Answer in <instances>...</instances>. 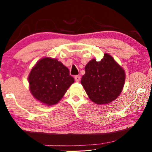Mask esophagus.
<instances>
[{
	"label": "esophagus",
	"mask_w": 152,
	"mask_h": 152,
	"mask_svg": "<svg viewBox=\"0 0 152 152\" xmlns=\"http://www.w3.org/2000/svg\"><path fill=\"white\" fill-rule=\"evenodd\" d=\"M80 76H79V75H77V76H75V77H74V79H75V80L76 81V82H80Z\"/></svg>",
	"instance_id": "obj_1"
}]
</instances>
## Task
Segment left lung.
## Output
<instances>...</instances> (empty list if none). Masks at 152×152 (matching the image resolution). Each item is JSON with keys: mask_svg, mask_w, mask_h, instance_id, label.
<instances>
[{"mask_svg": "<svg viewBox=\"0 0 152 152\" xmlns=\"http://www.w3.org/2000/svg\"><path fill=\"white\" fill-rule=\"evenodd\" d=\"M125 73L112 56L104 53L101 61L92 59L85 66L81 84L90 99L98 104H108L119 96Z\"/></svg>", "mask_w": 152, "mask_h": 152, "instance_id": "1", "label": "left lung"}]
</instances>
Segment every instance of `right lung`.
<instances>
[{
	"mask_svg": "<svg viewBox=\"0 0 152 152\" xmlns=\"http://www.w3.org/2000/svg\"><path fill=\"white\" fill-rule=\"evenodd\" d=\"M28 80L33 96L48 106L57 104L74 82L68 68L50 58L38 61L31 70Z\"/></svg>",
	"mask_w": 152,
	"mask_h": 152,
	"instance_id": "1",
	"label": "right lung"
}]
</instances>
